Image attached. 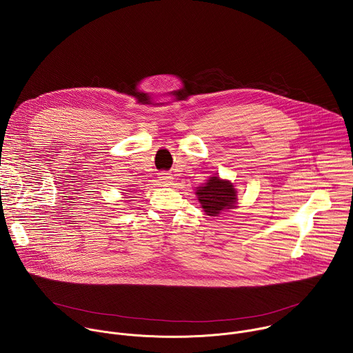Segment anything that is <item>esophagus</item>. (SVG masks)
<instances>
[{"instance_id":"34e87169","label":"esophagus","mask_w":353,"mask_h":353,"mask_svg":"<svg viewBox=\"0 0 353 353\" xmlns=\"http://www.w3.org/2000/svg\"><path fill=\"white\" fill-rule=\"evenodd\" d=\"M159 180H161V183H163V184H172V181H173V177H172V174L170 173H166V172H162V173H159Z\"/></svg>"}]
</instances>
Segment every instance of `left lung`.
I'll return each mask as SVG.
<instances>
[{
  "label": "left lung",
  "instance_id": "8db88e82",
  "mask_svg": "<svg viewBox=\"0 0 353 353\" xmlns=\"http://www.w3.org/2000/svg\"><path fill=\"white\" fill-rule=\"evenodd\" d=\"M196 195L201 207L210 216H216L222 211L236 207V190L233 184L219 177H211L203 187H198Z\"/></svg>",
  "mask_w": 353,
  "mask_h": 353
}]
</instances>
